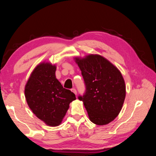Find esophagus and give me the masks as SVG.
Returning <instances> with one entry per match:
<instances>
[{
  "mask_svg": "<svg viewBox=\"0 0 156 156\" xmlns=\"http://www.w3.org/2000/svg\"><path fill=\"white\" fill-rule=\"evenodd\" d=\"M71 90H72V92H74V93L76 95V94H77V91H76V90L75 88H72Z\"/></svg>",
  "mask_w": 156,
  "mask_h": 156,
  "instance_id": "34e87169",
  "label": "esophagus"
}]
</instances>
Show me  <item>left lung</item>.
I'll list each match as a JSON object with an SVG mask.
<instances>
[{
	"instance_id": "obj_1",
	"label": "left lung",
	"mask_w": 156,
	"mask_h": 156,
	"mask_svg": "<svg viewBox=\"0 0 156 156\" xmlns=\"http://www.w3.org/2000/svg\"><path fill=\"white\" fill-rule=\"evenodd\" d=\"M74 59L86 86L85 94L78 99L83 102L90 121L97 125L109 123L121 111L125 98L126 87L121 72L100 55Z\"/></svg>"
}]
</instances>
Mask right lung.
<instances>
[{
	"label": "right lung",
	"instance_id": "obj_1",
	"mask_svg": "<svg viewBox=\"0 0 156 156\" xmlns=\"http://www.w3.org/2000/svg\"><path fill=\"white\" fill-rule=\"evenodd\" d=\"M56 66L41 62L33 70L25 87V96L29 107L36 117L45 123L56 127L68 110L76 96L63 88L55 77Z\"/></svg>",
	"mask_w": 156,
	"mask_h": 156
}]
</instances>
